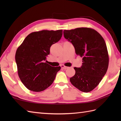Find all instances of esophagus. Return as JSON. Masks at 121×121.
<instances>
[{
    "label": "esophagus",
    "mask_w": 121,
    "mask_h": 121,
    "mask_svg": "<svg viewBox=\"0 0 121 121\" xmlns=\"http://www.w3.org/2000/svg\"><path fill=\"white\" fill-rule=\"evenodd\" d=\"M61 68H62L63 69H68L69 68V67H68V66H65L64 65H61Z\"/></svg>",
    "instance_id": "esophagus-1"
}]
</instances>
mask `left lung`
Returning a JSON list of instances; mask_svg holds the SVG:
<instances>
[{
	"label": "left lung",
	"instance_id": "1",
	"mask_svg": "<svg viewBox=\"0 0 121 121\" xmlns=\"http://www.w3.org/2000/svg\"><path fill=\"white\" fill-rule=\"evenodd\" d=\"M63 34L74 46L76 55L83 58L81 67L74 68L75 74L70 78L71 83L82 91H91L98 85L108 68L105 41L98 32L91 28L64 30Z\"/></svg>",
	"mask_w": 121,
	"mask_h": 121
}]
</instances>
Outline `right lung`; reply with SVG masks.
<instances>
[{"mask_svg": "<svg viewBox=\"0 0 121 121\" xmlns=\"http://www.w3.org/2000/svg\"><path fill=\"white\" fill-rule=\"evenodd\" d=\"M62 30H43L28 35L15 53L18 75L30 91H44L52 84L60 66L53 67L45 61L53 43L60 40Z\"/></svg>", "mask_w": 121, "mask_h": 121, "instance_id": "1", "label": "right lung"}]
</instances>
